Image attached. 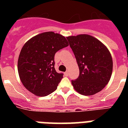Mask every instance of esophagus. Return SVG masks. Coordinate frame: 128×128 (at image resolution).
Masks as SVG:
<instances>
[{
    "label": "esophagus",
    "instance_id": "obj_1",
    "mask_svg": "<svg viewBox=\"0 0 128 128\" xmlns=\"http://www.w3.org/2000/svg\"><path fill=\"white\" fill-rule=\"evenodd\" d=\"M68 74H69V73H68V71H66V72H65V73H64V75H65V76H68Z\"/></svg>",
    "mask_w": 128,
    "mask_h": 128
}]
</instances>
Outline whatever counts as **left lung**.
Listing matches in <instances>:
<instances>
[{
	"mask_svg": "<svg viewBox=\"0 0 128 128\" xmlns=\"http://www.w3.org/2000/svg\"><path fill=\"white\" fill-rule=\"evenodd\" d=\"M66 38L80 70L78 78L72 81L74 90L84 96L100 92L109 82L112 73L113 61L109 50L90 35L70 36Z\"/></svg>",
	"mask_w": 128,
	"mask_h": 128,
	"instance_id": "8db88e82",
	"label": "left lung"
}]
</instances>
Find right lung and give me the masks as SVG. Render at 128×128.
I'll return each instance as SVG.
<instances>
[{"instance_id":"obj_1","label":"right lung","mask_w":128,"mask_h":128,"mask_svg":"<svg viewBox=\"0 0 128 128\" xmlns=\"http://www.w3.org/2000/svg\"><path fill=\"white\" fill-rule=\"evenodd\" d=\"M68 45L64 36L54 32L36 35L24 44L18 56V72L28 91L42 97L56 90L63 74L54 68V55Z\"/></svg>"}]
</instances>
